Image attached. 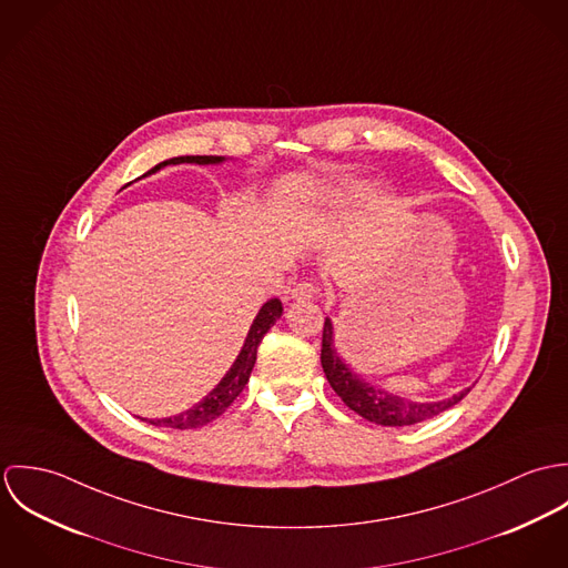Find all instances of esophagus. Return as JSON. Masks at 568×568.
<instances>
[{"label":"esophagus","mask_w":568,"mask_h":568,"mask_svg":"<svg viewBox=\"0 0 568 568\" xmlns=\"http://www.w3.org/2000/svg\"><path fill=\"white\" fill-rule=\"evenodd\" d=\"M317 295V288L311 284V282H297L293 288H291V300H313Z\"/></svg>","instance_id":"esophagus-1"}]
</instances>
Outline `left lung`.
Instances as JSON below:
<instances>
[{
    "label": "left lung",
    "mask_w": 568,
    "mask_h": 568,
    "mask_svg": "<svg viewBox=\"0 0 568 568\" xmlns=\"http://www.w3.org/2000/svg\"><path fill=\"white\" fill-rule=\"evenodd\" d=\"M322 367H324L325 378L329 387L336 392V396L349 406L354 413L361 417L381 424V426H410L426 422L450 406L462 403L470 387L446 398V400H428V403H417L405 396L392 394L378 385L367 383L361 378L336 352L334 345V325L325 317L324 343H322Z\"/></svg>",
    "instance_id": "8db88e82"
}]
</instances>
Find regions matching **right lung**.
I'll list each match as a JSON object with an SVG mask.
<instances>
[{
  "instance_id": "add662e5",
  "label": "right lung",
  "mask_w": 568,
  "mask_h": 568,
  "mask_svg": "<svg viewBox=\"0 0 568 568\" xmlns=\"http://www.w3.org/2000/svg\"><path fill=\"white\" fill-rule=\"evenodd\" d=\"M225 162V158H219V155H185V158H172V160H165V162L158 163L155 168H151L146 174L142 176H149V174H155L160 172L165 165H176V163H199V165H216V163ZM140 176V179H142ZM282 302L280 300H268L260 313L255 315L253 324L248 327L246 336H244L243 347L234 361V365L230 367V372L221 378V383L194 406H190L187 410H181L176 415H170V417H162V419H146L149 424L153 426H165V428H199V426H205L210 424L212 419H216L219 415H223L227 410V406L232 405L241 392L244 389V385L248 383V376H251V369L255 365V358H257V345L262 343L264 334L275 325V322L282 317Z\"/></svg>"
}]
</instances>
